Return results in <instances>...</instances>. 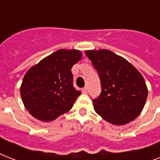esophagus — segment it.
Returning <instances> with one entry per match:
<instances>
[{"mask_svg": "<svg viewBox=\"0 0 160 160\" xmlns=\"http://www.w3.org/2000/svg\"><path fill=\"white\" fill-rule=\"evenodd\" d=\"M87 91H88V88L87 87H84L82 89V92L83 93H85H85H87Z\"/></svg>", "mask_w": 160, "mask_h": 160, "instance_id": "1", "label": "esophagus"}]
</instances>
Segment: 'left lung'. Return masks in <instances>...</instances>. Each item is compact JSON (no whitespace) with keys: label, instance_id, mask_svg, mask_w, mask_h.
<instances>
[{"label":"left lung","instance_id":"8db88e82","mask_svg":"<svg viewBox=\"0 0 160 160\" xmlns=\"http://www.w3.org/2000/svg\"><path fill=\"white\" fill-rule=\"evenodd\" d=\"M97 70L101 92L93 100L95 112L113 124L122 125L138 117L148 90L141 74L125 59L107 50L85 51Z\"/></svg>","mask_w":160,"mask_h":160}]
</instances>
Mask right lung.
<instances>
[{"mask_svg":"<svg viewBox=\"0 0 160 160\" xmlns=\"http://www.w3.org/2000/svg\"><path fill=\"white\" fill-rule=\"evenodd\" d=\"M80 58L79 51L59 50L26 72L21 95L32 116L51 121L72 108L81 92L73 86L71 68Z\"/></svg>","mask_w":160,"mask_h":160,"instance_id":"add662e5","label":"right lung"}]
</instances>
